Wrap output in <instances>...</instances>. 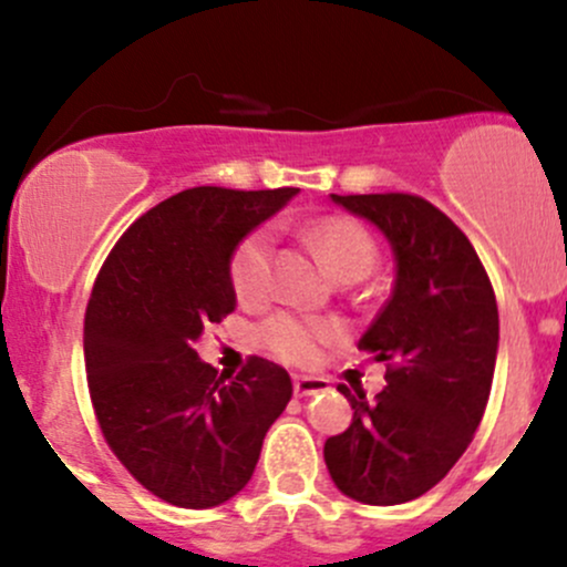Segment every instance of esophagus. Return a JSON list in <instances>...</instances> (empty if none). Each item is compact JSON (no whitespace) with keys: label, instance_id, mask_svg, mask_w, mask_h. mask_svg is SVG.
<instances>
[{"label":"esophagus","instance_id":"34e87169","mask_svg":"<svg viewBox=\"0 0 567 567\" xmlns=\"http://www.w3.org/2000/svg\"><path fill=\"white\" fill-rule=\"evenodd\" d=\"M327 390V382L319 377H295V395H300V399H306V395H317V393H324Z\"/></svg>","mask_w":567,"mask_h":567}]
</instances>
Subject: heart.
I'll use <instances>...</instances> for the list:
<instances>
[{"mask_svg":"<svg viewBox=\"0 0 567 567\" xmlns=\"http://www.w3.org/2000/svg\"><path fill=\"white\" fill-rule=\"evenodd\" d=\"M308 240L319 250L332 272L341 281H358L369 276L377 265V240L358 218L349 215H324L308 226ZM231 289L243 306L256 308L267 302L276 289V256H272V231L254 229L245 235L229 261ZM338 338V324L327 319L300 317L281 311L261 324V341L276 358L295 365H308L319 358L322 347Z\"/></svg>","mask_w":567,"mask_h":567,"instance_id":"obj_1","label":"heart"}]
</instances>
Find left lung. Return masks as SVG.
I'll return each instance as SVG.
<instances>
[{"instance_id": "obj_1", "label": "left lung", "mask_w": 567, "mask_h": 567, "mask_svg": "<svg viewBox=\"0 0 567 567\" xmlns=\"http://www.w3.org/2000/svg\"><path fill=\"white\" fill-rule=\"evenodd\" d=\"M332 202L384 231L399 270L358 343L384 363L388 388L365 399L360 384H338L354 414L324 442V464L347 497L401 505L434 488L481 425L497 363V297L464 231L423 196L332 194Z\"/></svg>"}]
</instances>
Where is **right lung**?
I'll use <instances>...</instances> for the list:
<instances>
[{
	"label": "right lung",
	"mask_w": 567,
	"mask_h": 567,
	"mask_svg": "<svg viewBox=\"0 0 567 567\" xmlns=\"http://www.w3.org/2000/svg\"><path fill=\"white\" fill-rule=\"evenodd\" d=\"M295 194L188 188L133 220L97 272L84 317L92 410L111 453L163 502L202 511L235 497L289 404L281 365L250 354L224 377L194 341L237 308V245Z\"/></svg>",
	"instance_id": "right-lung-1"
}]
</instances>
